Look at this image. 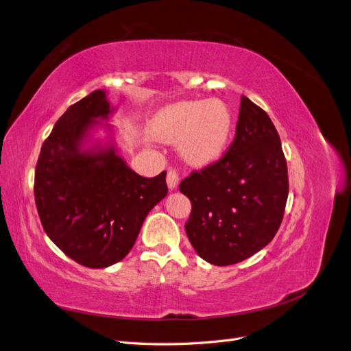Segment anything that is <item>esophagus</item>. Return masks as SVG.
Returning <instances> with one entry per match:
<instances>
[{
	"label": "esophagus",
	"mask_w": 351,
	"mask_h": 351,
	"mask_svg": "<svg viewBox=\"0 0 351 351\" xmlns=\"http://www.w3.org/2000/svg\"><path fill=\"white\" fill-rule=\"evenodd\" d=\"M178 174L176 169H168V174H167V186L169 190H176L178 186Z\"/></svg>",
	"instance_id": "obj_1"
}]
</instances>
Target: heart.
<instances>
[{
	"instance_id": "obj_1",
	"label": "heart",
	"mask_w": 351,
	"mask_h": 351,
	"mask_svg": "<svg viewBox=\"0 0 351 351\" xmlns=\"http://www.w3.org/2000/svg\"><path fill=\"white\" fill-rule=\"evenodd\" d=\"M232 130V115L218 99L180 101L159 111L151 134L162 143H177L183 161L196 168L217 162L224 155Z\"/></svg>"
}]
</instances>
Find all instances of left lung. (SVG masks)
I'll use <instances>...</instances> for the list:
<instances>
[{"label": "left lung", "instance_id": "1", "mask_svg": "<svg viewBox=\"0 0 351 351\" xmlns=\"http://www.w3.org/2000/svg\"><path fill=\"white\" fill-rule=\"evenodd\" d=\"M192 202L187 237L202 259L239 263L277 234L289 197L281 141L269 115L243 97L236 137L218 162L180 183Z\"/></svg>", "mask_w": 351, "mask_h": 351}]
</instances>
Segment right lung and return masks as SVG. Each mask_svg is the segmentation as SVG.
Segmentation results:
<instances>
[{
	"instance_id": "obj_1",
	"label": "right lung",
	"mask_w": 351,
	"mask_h": 351,
	"mask_svg": "<svg viewBox=\"0 0 351 351\" xmlns=\"http://www.w3.org/2000/svg\"><path fill=\"white\" fill-rule=\"evenodd\" d=\"M114 112L102 89L71 105L42 145L35 171V202L47 236L88 268L124 259L145 218L168 193L165 171L142 177L119 154L115 129L102 123ZM98 130L106 136H95Z\"/></svg>"
}]
</instances>
